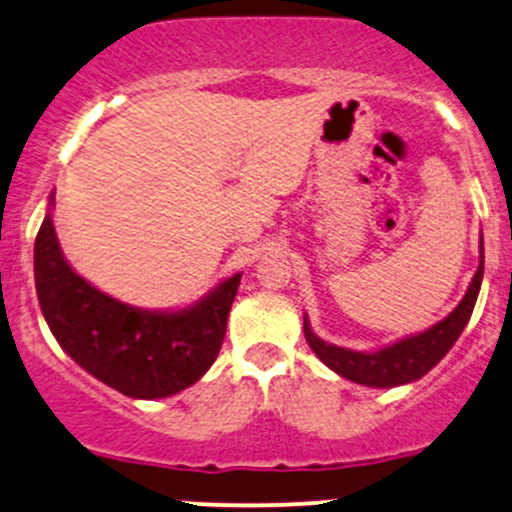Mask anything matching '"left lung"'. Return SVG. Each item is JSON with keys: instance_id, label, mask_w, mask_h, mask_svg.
Masks as SVG:
<instances>
[{"instance_id": "left-lung-1", "label": "left lung", "mask_w": 512, "mask_h": 512, "mask_svg": "<svg viewBox=\"0 0 512 512\" xmlns=\"http://www.w3.org/2000/svg\"><path fill=\"white\" fill-rule=\"evenodd\" d=\"M483 281V244H481V263H478V271L473 276L471 286H468L466 295H463L461 303L446 315L444 320H439L436 325H431L424 333L404 337V340L394 342V345L382 347V350L374 352H355L345 350V347L328 345L325 340H320L318 335L310 330L308 318L303 320V333L308 340L310 350L330 367V370L340 374V377L350 379V382L367 384V387H399V384L414 382V379L424 377L426 372L434 365H439L441 357L451 350L453 342L458 340V335L466 328L468 318L473 313V305H476L478 291H481Z\"/></svg>"}]
</instances>
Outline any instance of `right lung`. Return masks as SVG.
<instances>
[{
  "mask_svg": "<svg viewBox=\"0 0 512 512\" xmlns=\"http://www.w3.org/2000/svg\"><path fill=\"white\" fill-rule=\"evenodd\" d=\"M34 276L41 313L63 350L133 399L172 397L212 367L241 281V273L226 278L184 310L133 308L100 293L68 266L51 214L36 234Z\"/></svg>",
  "mask_w": 512,
  "mask_h": 512,
  "instance_id": "right-lung-1",
  "label": "right lung"
}]
</instances>
